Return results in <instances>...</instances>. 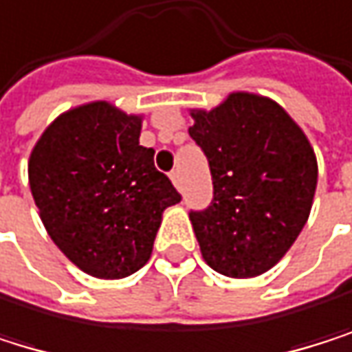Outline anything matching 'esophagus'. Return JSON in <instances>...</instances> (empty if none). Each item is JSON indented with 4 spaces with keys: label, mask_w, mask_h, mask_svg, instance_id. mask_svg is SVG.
<instances>
[{
    "label": "esophagus",
    "mask_w": 352,
    "mask_h": 352,
    "mask_svg": "<svg viewBox=\"0 0 352 352\" xmlns=\"http://www.w3.org/2000/svg\"><path fill=\"white\" fill-rule=\"evenodd\" d=\"M170 178H172V182H174L176 188H182V174H180V170L170 172Z\"/></svg>",
    "instance_id": "1"
}]
</instances>
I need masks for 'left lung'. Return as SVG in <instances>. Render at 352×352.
<instances>
[{
  "mask_svg": "<svg viewBox=\"0 0 352 352\" xmlns=\"http://www.w3.org/2000/svg\"><path fill=\"white\" fill-rule=\"evenodd\" d=\"M188 128L210 164L214 197L190 210L204 260L226 277H256L292 248L311 214L317 160L294 119L273 100L231 94L192 111Z\"/></svg>",
  "mask_w": 352,
  "mask_h": 352,
  "instance_id": "1",
  "label": "left lung"
}]
</instances>
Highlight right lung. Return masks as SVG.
Here are the masks:
<instances>
[{
	"instance_id": "add662e5",
	"label": "right lung",
	"mask_w": 352,
	"mask_h": 352,
	"mask_svg": "<svg viewBox=\"0 0 352 352\" xmlns=\"http://www.w3.org/2000/svg\"><path fill=\"white\" fill-rule=\"evenodd\" d=\"M138 138L140 117L92 102L60 115L31 153L29 184L45 231L92 277L142 269L164 210L182 199Z\"/></svg>"
}]
</instances>
